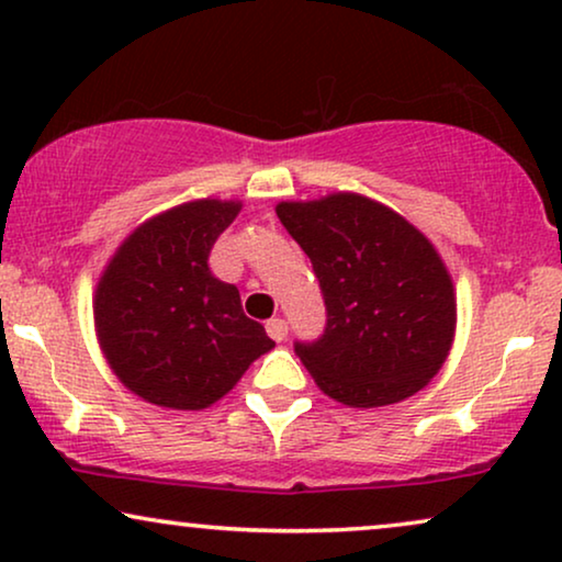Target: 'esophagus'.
<instances>
[{
    "instance_id": "1",
    "label": "esophagus",
    "mask_w": 562,
    "mask_h": 562,
    "mask_svg": "<svg viewBox=\"0 0 562 562\" xmlns=\"http://www.w3.org/2000/svg\"><path fill=\"white\" fill-rule=\"evenodd\" d=\"M266 333L271 335V340H276V342L286 340V335H289V325H286V319H281V317H276V319H268V325H266Z\"/></svg>"
}]
</instances>
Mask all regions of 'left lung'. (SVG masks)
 Instances as JSON below:
<instances>
[{"label":"left lung","instance_id":"obj_1","mask_svg":"<svg viewBox=\"0 0 562 562\" xmlns=\"http://www.w3.org/2000/svg\"><path fill=\"white\" fill-rule=\"evenodd\" d=\"M312 260L327 322L294 350L327 396L386 406L417 394L448 358L456 294L432 243L358 194L276 206Z\"/></svg>","mask_w":562,"mask_h":562}]
</instances>
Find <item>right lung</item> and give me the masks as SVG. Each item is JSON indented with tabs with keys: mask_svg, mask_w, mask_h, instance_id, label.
Returning <instances> with one entry per match:
<instances>
[{
	"mask_svg": "<svg viewBox=\"0 0 562 562\" xmlns=\"http://www.w3.org/2000/svg\"><path fill=\"white\" fill-rule=\"evenodd\" d=\"M240 204L199 199L137 227L99 281L94 322L117 379L145 402L204 409L273 348L240 291L210 271Z\"/></svg>",
	"mask_w": 562,
	"mask_h": 562,
	"instance_id": "right-lung-1",
	"label": "right lung"
}]
</instances>
